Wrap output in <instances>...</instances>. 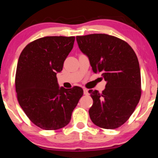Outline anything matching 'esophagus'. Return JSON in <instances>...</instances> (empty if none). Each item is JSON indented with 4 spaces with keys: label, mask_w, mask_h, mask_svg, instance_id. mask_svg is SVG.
Wrapping results in <instances>:
<instances>
[{
    "label": "esophagus",
    "mask_w": 158,
    "mask_h": 158,
    "mask_svg": "<svg viewBox=\"0 0 158 158\" xmlns=\"http://www.w3.org/2000/svg\"><path fill=\"white\" fill-rule=\"evenodd\" d=\"M83 94L85 95L88 94V90L87 89V88H83Z\"/></svg>",
    "instance_id": "esophagus-1"
}]
</instances>
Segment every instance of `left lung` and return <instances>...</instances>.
Listing matches in <instances>:
<instances>
[{
  "instance_id": "obj_1",
  "label": "left lung",
  "mask_w": 158,
  "mask_h": 158,
  "mask_svg": "<svg viewBox=\"0 0 158 158\" xmlns=\"http://www.w3.org/2000/svg\"><path fill=\"white\" fill-rule=\"evenodd\" d=\"M82 52L95 73H102L104 90H89L94 103L90 118L101 128L114 129L124 124L141 97V75L135 51L125 41L105 34L77 36Z\"/></svg>"
}]
</instances>
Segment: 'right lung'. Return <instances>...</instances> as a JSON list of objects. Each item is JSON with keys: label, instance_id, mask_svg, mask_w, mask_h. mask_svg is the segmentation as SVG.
Masks as SVG:
<instances>
[{"label": "right lung", "instance_id": "add662e5", "mask_svg": "<svg viewBox=\"0 0 158 158\" xmlns=\"http://www.w3.org/2000/svg\"><path fill=\"white\" fill-rule=\"evenodd\" d=\"M74 42L75 36H45L27 44L19 56L15 78L19 105L31 122L45 130L68 125L83 94L77 86L60 88L56 76Z\"/></svg>", "mask_w": 158, "mask_h": 158}]
</instances>
